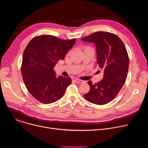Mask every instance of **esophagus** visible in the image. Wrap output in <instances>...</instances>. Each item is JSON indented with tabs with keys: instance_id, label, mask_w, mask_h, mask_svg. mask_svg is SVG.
I'll use <instances>...</instances> for the list:
<instances>
[{
	"instance_id": "34e87169",
	"label": "esophagus",
	"mask_w": 148,
	"mask_h": 148,
	"mask_svg": "<svg viewBox=\"0 0 148 148\" xmlns=\"http://www.w3.org/2000/svg\"><path fill=\"white\" fill-rule=\"evenodd\" d=\"M75 82H77V83H79V84H82V83H85V81H83V80L79 79H75Z\"/></svg>"
}]
</instances>
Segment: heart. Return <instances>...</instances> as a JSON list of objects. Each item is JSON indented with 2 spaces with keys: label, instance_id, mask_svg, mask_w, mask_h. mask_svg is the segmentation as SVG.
Here are the masks:
<instances>
[{
  "label": "heart",
  "instance_id": "b5f03b06",
  "mask_svg": "<svg viewBox=\"0 0 148 148\" xmlns=\"http://www.w3.org/2000/svg\"><path fill=\"white\" fill-rule=\"evenodd\" d=\"M86 48H90V47H86Z\"/></svg>",
  "mask_w": 148,
  "mask_h": 148
}]
</instances>
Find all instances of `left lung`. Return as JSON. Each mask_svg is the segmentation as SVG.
I'll return each instance as SVG.
<instances>
[{
	"mask_svg": "<svg viewBox=\"0 0 148 148\" xmlns=\"http://www.w3.org/2000/svg\"><path fill=\"white\" fill-rule=\"evenodd\" d=\"M82 41L95 44L97 64L104 70L100 82H88L90 90L84 97L97 105L108 103L116 97L126 79L129 61L126 47L116 35L106 32H95Z\"/></svg>",
	"mask_w": 148,
	"mask_h": 148,
	"instance_id": "obj_1",
	"label": "left lung"
}]
</instances>
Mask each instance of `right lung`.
Instances as JSON below:
<instances>
[{
    "instance_id": "right-lung-1",
    "label": "right lung",
    "mask_w": 148,
    "mask_h": 148,
    "mask_svg": "<svg viewBox=\"0 0 148 148\" xmlns=\"http://www.w3.org/2000/svg\"><path fill=\"white\" fill-rule=\"evenodd\" d=\"M75 41L45 35L34 38L26 46L22 57V75L26 88L38 101L49 104L64 96L71 79L57 77L53 68L60 60H64Z\"/></svg>"
}]
</instances>
